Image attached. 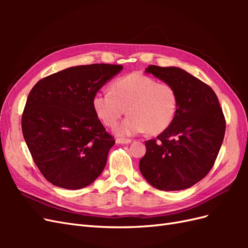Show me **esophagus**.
<instances>
[{"instance_id": "34e87169", "label": "esophagus", "mask_w": 248, "mask_h": 248, "mask_svg": "<svg viewBox=\"0 0 248 248\" xmlns=\"http://www.w3.org/2000/svg\"><path fill=\"white\" fill-rule=\"evenodd\" d=\"M117 144H122V145H128L131 142V140L128 139H117L116 140Z\"/></svg>"}]
</instances>
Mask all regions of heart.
<instances>
[{"instance_id":"obj_1","label":"heart","mask_w":248,"mask_h":248,"mask_svg":"<svg viewBox=\"0 0 248 248\" xmlns=\"http://www.w3.org/2000/svg\"><path fill=\"white\" fill-rule=\"evenodd\" d=\"M93 108L103 124L114 126L126 111L129 116L115 127L120 137L147 131L158 134L172 123L178 110L176 89L141 73H130L112 82L111 90L96 92Z\"/></svg>"}]
</instances>
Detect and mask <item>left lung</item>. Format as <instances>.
Wrapping results in <instances>:
<instances>
[{
  "label": "left lung",
  "mask_w": 248,
  "mask_h": 248,
  "mask_svg": "<svg viewBox=\"0 0 248 248\" xmlns=\"http://www.w3.org/2000/svg\"><path fill=\"white\" fill-rule=\"evenodd\" d=\"M145 72L176 89L178 110L166 130L145 142L140 170L157 189L189 188L212 169L222 144L226 121L218 98L205 82L179 67L150 65Z\"/></svg>",
  "instance_id": "obj_1"
}]
</instances>
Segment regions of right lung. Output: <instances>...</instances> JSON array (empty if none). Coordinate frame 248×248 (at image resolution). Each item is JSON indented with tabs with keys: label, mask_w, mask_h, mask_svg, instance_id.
Segmentation results:
<instances>
[{
	"label": "right lung",
	"mask_w": 248,
	"mask_h": 248,
	"mask_svg": "<svg viewBox=\"0 0 248 248\" xmlns=\"http://www.w3.org/2000/svg\"><path fill=\"white\" fill-rule=\"evenodd\" d=\"M123 69L92 64L66 68L39 80L30 92L21 129L47 181L65 189L93 183L104 170L115 140L93 108V96Z\"/></svg>",
	"instance_id": "right-lung-1"
}]
</instances>
